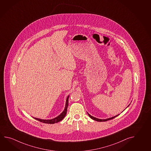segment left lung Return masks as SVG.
Wrapping results in <instances>:
<instances>
[{
	"instance_id": "left-lung-1",
	"label": "left lung",
	"mask_w": 151,
	"mask_h": 151,
	"mask_svg": "<svg viewBox=\"0 0 151 151\" xmlns=\"http://www.w3.org/2000/svg\"><path fill=\"white\" fill-rule=\"evenodd\" d=\"M88 115H89V116L91 119H92L93 120H96V121H97V122H106V121H108V120H111V119H114V118H115L116 117H117L118 116L119 114H118L117 116H114V117H112V118H108V119H98V118H96L95 117H92L91 116V115H90L89 114H88Z\"/></svg>"
}]
</instances>
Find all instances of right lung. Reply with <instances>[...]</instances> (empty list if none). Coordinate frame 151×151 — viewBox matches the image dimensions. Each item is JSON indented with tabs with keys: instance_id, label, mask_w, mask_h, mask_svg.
<instances>
[{
	"instance_id": "obj_1",
	"label": "right lung",
	"mask_w": 151,
	"mask_h": 151,
	"mask_svg": "<svg viewBox=\"0 0 151 151\" xmlns=\"http://www.w3.org/2000/svg\"><path fill=\"white\" fill-rule=\"evenodd\" d=\"M68 99H69V96H68V97L67 99V100H66V103H65V110L62 112L61 114L59 115V116H58V117H56V118H54V119H50V120H43V119H38V118H34V119H35L36 120L39 121L40 122H42V123H43L46 124H54L61 121L65 118V114H67V108H68Z\"/></svg>"
}]
</instances>
